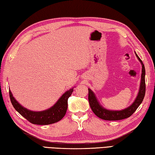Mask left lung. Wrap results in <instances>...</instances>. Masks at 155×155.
Here are the masks:
<instances>
[{"label": "left lung", "instance_id": "left-lung-1", "mask_svg": "<svg viewBox=\"0 0 155 155\" xmlns=\"http://www.w3.org/2000/svg\"><path fill=\"white\" fill-rule=\"evenodd\" d=\"M136 56L138 58V61L140 62L142 65V74H141V80L140 87L138 90V93L135 100L132 103V104L130 105L129 107L125 108L124 109L121 110H109L105 109L99 103L97 97L92 90L88 88V101L90 103V106L91 107L93 113L98 117L99 118L104 120L107 121H117L121 120V119H126L132 115L138 109V107L142 103L143 99L144 98L145 91H146V85H145V68L144 65L143 64L142 60L140 59L135 52Z\"/></svg>", "mask_w": 155, "mask_h": 155}]
</instances>
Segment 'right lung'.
Masks as SVG:
<instances>
[{
    "label": "right lung",
    "instance_id": "add662e5",
    "mask_svg": "<svg viewBox=\"0 0 155 155\" xmlns=\"http://www.w3.org/2000/svg\"><path fill=\"white\" fill-rule=\"evenodd\" d=\"M74 88L72 87L64 93L53 106L42 111H33L23 107L13 97L10 90L9 96L15 109L30 123L36 125H49L58 122L65 116L68 109V98L71 95Z\"/></svg>",
    "mask_w": 155,
    "mask_h": 155
}]
</instances>
